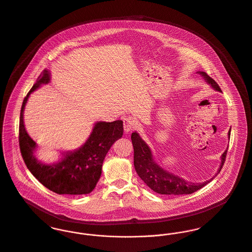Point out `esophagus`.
Returning a JSON list of instances; mask_svg holds the SVG:
<instances>
[{
	"label": "esophagus",
	"instance_id": "esophagus-1",
	"mask_svg": "<svg viewBox=\"0 0 252 252\" xmlns=\"http://www.w3.org/2000/svg\"><path fill=\"white\" fill-rule=\"evenodd\" d=\"M135 127H136V123L132 117H126L124 119V128L126 133L133 130Z\"/></svg>",
	"mask_w": 252,
	"mask_h": 252
}]
</instances>
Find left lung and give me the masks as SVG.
<instances>
[{
	"instance_id": "left-lung-1",
	"label": "left lung",
	"mask_w": 252,
	"mask_h": 252,
	"mask_svg": "<svg viewBox=\"0 0 252 252\" xmlns=\"http://www.w3.org/2000/svg\"><path fill=\"white\" fill-rule=\"evenodd\" d=\"M200 74L204 76L205 80L211 85L214 89L219 92H221L219 84L211 78L206 72L201 71ZM230 137V131L228 133ZM131 141L134 149V167L138 174L141 180L155 192L159 194L165 195H183V194H191L205 187L209 184L213 179L210 181H206L204 183H190L180 177H177L167 171L163 170L157 163H155L153 159V156L151 153L150 148L147 144L141 139L138 133L133 132L131 134ZM228 150V148H227ZM227 150L225 151L221 157V163L219 169L218 174L220 172L221 168L223 166L227 155Z\"/></svg>"
}]
</instances>
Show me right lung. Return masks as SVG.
<instances>
[{"label": "right lung", "mask_w": 252, "mask_h": 252, "mask_svg": "<svg viewBox=\"0 0 252 252\" xmlns=\"http://www.w3.org/2000/svg\"><path fill=\"white\" fill-rule=\"evenodd\" d=\"M50 80L48 70L44 69L25 96L19 121V147L21 156L30 172L45 188L57 194L82 195L94 190L101 175L103 159L115 141L124 133L123 121L96 123L84 145L52 165L36 160L33 151L35 143L29 136L23 122V112L29 95L41 84Z\"/></svg>", "instance_id": "add662e5"}]
</instances>
